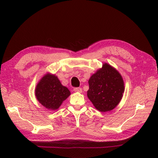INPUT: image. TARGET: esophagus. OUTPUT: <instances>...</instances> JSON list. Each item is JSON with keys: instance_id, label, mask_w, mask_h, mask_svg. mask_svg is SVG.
Returning a JSON list of instances; mask_svg holds the SVG:
<instances>
[{"instance_id": "obj_1", "label": "esophagus", "mask_w": 158, "mask_h": 158, "mask_svg": "<svg viewBox=\"0 0 158 158\" xmlns=\"http://www.w3.org/2000/svg\"><path fill=\"white\" fill-rule=\"evenodd\" d=\"M74 91L75 92H78V93H82V89L81 88H76L74 89Z\"/></svg>"}]
</instances>
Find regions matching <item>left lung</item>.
I'll use <instances>...</instances> for the list:
<instances>
[{
	"instance_id": "obj_1",
	"label": "left lung",
	"mask_w": 158,
	"mask_h": 158,
	"mask_svg": "<svg viewBox=\"0 0 158 158\" xmlns=\"http://www.w3.org/2000/svg\"><path fill=\"white\" fill-rule=\"evenodd\" d=\"M87 95L95 108L107 112L120 103L125 92V84L118 70L105 63L102 67L91 76Z\"/></svg>"
}]
</instances>
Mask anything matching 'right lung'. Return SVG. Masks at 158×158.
Returning a JSON list of instances; mask_svg holds the SVG:
<instances>
[{
  "label": "right lung",
  "mask_w": 158,
  "mask_h": 158,
  "mask_svg": "<svg viewBox=\"0 0 158 158\" xmlns=\"http://www.w3.org/2000/svg\"><path fill=\"white\" fill-rule=\"evenodd\" d=\"M37 100L47 109L55 111L69 97L70 92L62 85L55 74H45L37 83L35 89Z\"/></svg>",
  "instance_id": "obj_1"
}]
</instances>
